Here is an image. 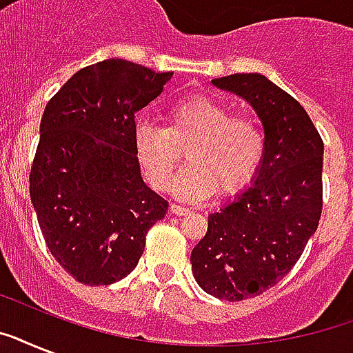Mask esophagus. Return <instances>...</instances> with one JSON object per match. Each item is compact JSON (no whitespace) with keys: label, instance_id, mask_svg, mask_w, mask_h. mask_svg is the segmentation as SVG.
I'll return each instance as SVG.
<instances>
[{"label":"esophagus","instance_id":"34e87169","mask_svg":"<svg viewBox=\"0 0 353 353\" xmlns=\"http://www.w3.org/2000/svg\"><path fill=\"white\" fill-rule=\"evenodd\" d=\"M170 212H172V214H176V216H185V214H188L190 210H188L187 207H181V205L172 203L170 205Z\"/></svg>","mask_w":353,"mask_h":353}]
</instances>
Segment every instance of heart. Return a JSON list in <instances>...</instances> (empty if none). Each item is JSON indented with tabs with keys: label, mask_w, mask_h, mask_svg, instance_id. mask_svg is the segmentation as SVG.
Returning <instances> with one entry per match:
<instances>
[{
	"label": "heart",
	"mask_w": 353,
	"mask_h": 353,
	"mask_svg": "<svg viewBox=\"0 0 353 353\" xmlns=\"http://www.w3.org/2000/svg\"><path fill=\"white\" fill-rule=\"evenodd\" d=\"M133 144L144 174L159 190L174 181L185 148L188 163L174 187L185 199L207 198L216 188L220 194L238 192L251 183L265 152L256 119L232 113L229 104L207 93L174 102L166 126L139 122Z\"/></svg>",
	"instance_id": "obj_1"
}]
</instances>
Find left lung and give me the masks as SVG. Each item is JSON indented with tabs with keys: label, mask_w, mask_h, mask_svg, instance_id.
<instances>
[{
	"label": "left lung",
	"mask_w": 353,
	"mask_h": 353,
	"mask_svg": "<svg viewBox=\"0 0 353 353\" xmlns=\"http://www.w3.org/2000/svg\"><path fill=\"white\" fill-rule=\"evenodd\" d=\"M245 99L262 121L265 152L251 187L209 216L192 249L196 282L238 302L262 295L295 265L323 212V139L299 102L263 74L214 79Z\"/></svg>",
	"instance_id": "8db88e82"
}]
</instances>
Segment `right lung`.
I'll return each mask as SVG.
<instances>
[{"mask_svg":"<svg viewBox=\"0 0 353 353\" xmlns=\"http://www.w3.org/2000/svg\"><path fill=\"white\" fill-rule=\"evenodd\" d=\"M172 73L121 58L80 69L47 102L29 190L49 251L73 279L108 285L137 265L168 201L144 185L135 113Z\"/></svg>","mask_w":353,"mask_h":353,"instance_id":"obj_1","label":"right lung"}]
</instances>
